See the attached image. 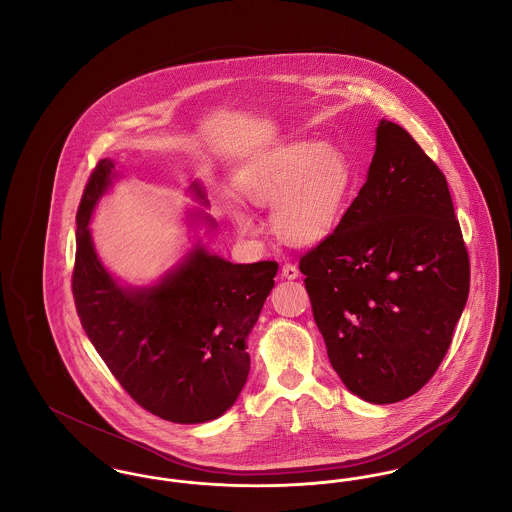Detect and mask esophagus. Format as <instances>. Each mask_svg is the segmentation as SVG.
<instances>
[{
	"mask_svg": "<svg viewBox=\"0 0 512 512\" xmlns=\"http://www.w3.org/2000/svg\"><path fill=\"white\" fill-rule=\"evenodd\" d=\"M282 276L288 278V280H293V278L299 276V270L292 263H286V265H282Z\"/></svg>",
	"mask_w": 512,
	"mask_h": 512,
	"instance_id": "obj_1",
	"label": "esophagus"
}]
</instances>
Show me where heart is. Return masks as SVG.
I'll list each match as a JSON object with an SVG mask.
<instances>
[{"instance_id": "obj_1", "label": "heart", "mask_w": 512, "mask_h": 512, "mask_svg": "<svg viewBox=\"0 0 512 512\" xmlns=\"http://www.w3.org/2000/svg\"><path fill=\"white\" fill-rule=\"evenodd\" d=\"M353 180V165L341 147L295 140L251 161L238 176V190L251 205L272 207L270 224L282 242L313 245L338 224ZM230 215L242 234L257 232L242 207Z\"/></svg>"}]
</instances>
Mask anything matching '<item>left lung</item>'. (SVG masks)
Masks as SVG:
<instances>
[{"mask_svg":"<svg viewBox=\"0 0 512 512\" xmlns=\"http://www.w3.org/2000/svg\"><path fill=\"white\" fill-rule=\"evenodd\" d=\"M328 359L376 405L407 399L441 365L470 290V261L445 174L380 121L365 186L299 259Z\"/></svg>","mask_w":512,"mask_h":512,"instance_id":"8db88e82","label":"left lung"}]
</instances>
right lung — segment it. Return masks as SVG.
<instances>
[{"label":"right lung","mask_w":512,"mask_h":512,"mask_svg":"<svg viewBox=\"0 0 512 512\" xmlns=\"http://www.w3.org/2000/svg\"><path fill=\"white\" fill-rule=\"evenodd\" d=\"M113 169L111 159L99 161L76 213L73 295L80 324L142 409L178 424L213 420L247 382L245 340L274 288L278 263L234 265L197 247L157 286L122 290L99 263L88 230ZM194 192L203 199L197 184Z\"/></svg>","instance_id":"right-lung-1"}]
</instances>
